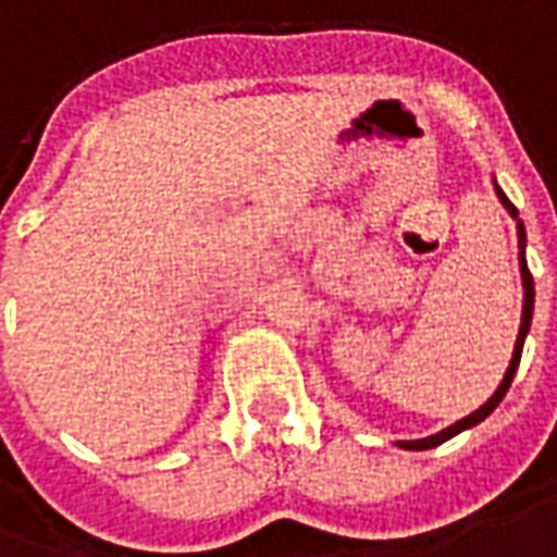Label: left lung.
<instances>
[{
  "mask_svg": "<svg viewBox=\"0 0 557 557\" xmlns=\"http://www.w3.org/2000/svg\"><path fill=\"white\" fill-rule=\"evenodd\" d=\"M497 195H500V200L506 203V210L516 215V207L509 203V198L503 195L500 188H497ZM518 247H521V252H518V264H521V283H524V310H521V329H518V338H516V354H512V362H509V369H506V374H503V384L497 387V393L487 399L485 406L479 408V411H472L469 418L451 423L448 430H442V433H436V436L414 438V442H399V448H408V451H423V448L442 445L445 438L457 436L460 430H467V426H475L479 421H485L487 414L500 406V399L506 396V389H509V384H512V377H516L518 359H521V347H524V335H528V329H531V317H533V277H531V268H528V259H524V225H521V222H518Z\"/></svg>",
  "mask_w": 557,
  "mask_h": 557,
  "instance_id": "left-lung-1",
  "label": "left lung"
}]
</instances>
